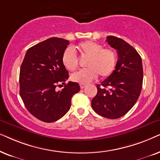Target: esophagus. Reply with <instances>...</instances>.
Instances as JSON below:
<instances>
[{
    "instance_id": "obj_1",
    "label": "esophagus",
    "mask_w": 160,
    "mask_h": 160,
    "mask_svg": "<svg viewBox=\"0 0 160 160\" xmlns=\"http://www.w3.org/2000/svg\"><path fill=\"white\" fill-rule=\"evenodd\" d=\"M80 88L82 89V88H84L86 86V84H80Z\"/></svg>"
}]
</instances>
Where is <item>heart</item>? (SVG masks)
<instances>
[{"label": "heart", "instance_id": "1", "mask_svg": "<svg viewBox=\"0 0 160 160\" xmlns=\"http://www.w3.org/2000/svg\"><path fill=\"white\" fill-rule=\"evenodd\" d=\"M78 52L83 58H88L86 67L71 76L72 81L80 84H86L98 77L108 78L114 72L117 63L116 52L111 49L103 48L101 44L93 41L80 42L77 46ZM62 63L66 69L74 71L78 67V58L71 48L64 50L62 55Z\"/></svg>", "mask_w": 160, "mask_h": 160}]
</instances>
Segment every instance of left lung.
Instances as JSON below:
<instances>
[{
	"label": "left lung",
	"instance_id": "1",
	"mask_svg": "<svg viewBox=\"0 0 160 160\" xmlns=\"http://www.w3.org/2000/svg\"><path fill=\"white\" fill-rule=\"evenodd\" d=\"M108 43L118 53L116 69L98 84L91 101L93 110L107 118H118L135 105L142 86V59L133 47L120 38L109 36Z\"/></svg>",
	"mask_w": 160,
	"mask_h": 160
}]
</instances>
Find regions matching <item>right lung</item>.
Instances as JSON below:
<instances>
[{"label":"right lung","instance_id":"add662e5","mask_svg":"<svg viewBox=\"0 0 160 160\" xmlns=\"http://www.w3.org/2000/svg\"><path fill=\"white\" fill-rule=\"evenodd\" d=\"M68 40L52 37L29 48L20 72V94L27 110L44 122H53L64 116L71 107V99L80 91L78 82H69L62 90L69 72L62 63Z\"/></svg>","mask_w":160,"mask_h":160}]
</instances>
